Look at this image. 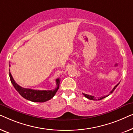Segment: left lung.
Masks as SVG:
<instances>
[{
	"instance_id": "8db88e82",
	"label": "left lung",
	"mask_w": 133,
	"mask_h": 133,
	"mask_svg": "<svg viewBox=\"0 0 133 133\" xmlns=\"http://www.w3.org/2000/svg\"><path fill=\"white\" fill-rule=\"evenodd\" d=\"M119 83H119L118 84H117L116 85H115V87L113 88V90H112L110 91V94L109 95H107V96H102V97H100V98H99L98 99V100H101V99H104V98H105V97H107V96H109V95L111 94V93H113V91L115 90L116 89V88L117 87V85H118L119 84ZM83 95H84V96L85 98H88L89 99H90V100H97L96 99H95L96 98H95L94 96H91V95H87V94H84L83 93Z\"/></svg>"
}]
</instances>
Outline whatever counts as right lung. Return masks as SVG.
Wrapping results in <instances>:
<instances>
[{"mask_svg":"<svg viewBox=\"0 0 133 133\" xmlns=\"http://www.w3.org/2000/svg\"><path fill=\"white\" fill-rule=\"evenodd\" d=\"M9 75H10L11 83L14 86L15 89L19 93V94L26 99L35 102H44L52 99L55 96V93L58 90L59 83H60L59 78H58L56 79L57 87L55 89L52 90H37L23 88L18 85L13 79L10 73V70L9 72Z\"/></svg>","mask_w":133,"mask_h":133,"instance_id":"right-lung-1","label":"right lung"}]
</instances>
